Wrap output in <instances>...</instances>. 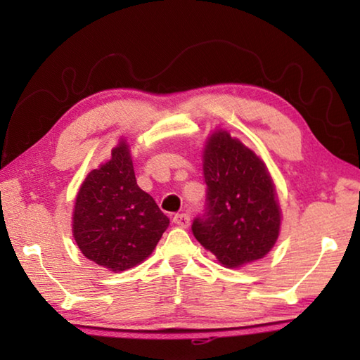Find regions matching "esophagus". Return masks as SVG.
<instances>
[{
	"label": "esophagus",
	"instance_id": "obj_1",
	"mask_svg": "<svg viewBox=\"0 0 360 360\" xmlns=\"http://www.w3.org/2000/svg\"><path fill=\"white\" fill-rule=\"evenodd\" d=\"M173 222L178 225V227L187 229L188 224H191V216L186 214V212H181V214H174L173 216Z\"/></svg>",
	"mask_w": 360,
	"mask_h": 360
}]
</instances>
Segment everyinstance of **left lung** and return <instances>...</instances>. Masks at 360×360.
<instances>
[{"instance_id": "left-lung-1", "label": "left lung", "mask_w": 360, "mask_h": 360, "mask_svg": "<svg viewBox=\"0 0 360 360\" xmlns=\"http://www.w3.org/2000/svg\"><path fill=\"white\" fill-rule=\"evenodd\" d=\"M206 208L193 236L224 266L259 260L275 246L281 211L265 163L230 133L217 130L203 152Z\"/></svg>"}]
</instances>
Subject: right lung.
<instances>
[{
    "label": "right lung",
    "mask_w": 360,
    "mask_h": 360,
    "mask_svg": "<svg viewBox=\"0 0 360 360\" xmlns=\"http://www.w3.org/2000/svg\"><path fill=\"white\" fill-rule=\"evenodd\" d=\"M168 224L154 198L138 187L125 141L87 174L72 212V235L81 252L115 273L149 257Z\"/></svg>",
    "instance_id": "obj_1"
}]
</instances>
